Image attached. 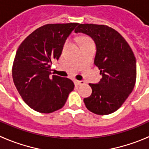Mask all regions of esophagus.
<instances>
[{"mask_svg":"<svg viewBox=\"0 0 149 149\" xmlns=\"http://www.w3.org/2000/svg\"><path fill=\"white\" fill-rule=\"evenodd\" d=\"M74 84H75L76 85H77V86H81V85H83V84H85V81H77V80H75V81H74Z\"/></svg>","mask_w":149,"mask_h":149,"instance_id":"34e87169","label":"esophagus"}]
</instances>
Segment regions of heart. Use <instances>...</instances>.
<instances>
[{
	"instance_id": "obj_1",
	"label": "heart",
	"mask_w": 149,
	"mask_h": 149,
	"mask_svg": "<svg viewBox=\"0 0 149 149\" xmlns=\"http://www.w3.org/2000/svg\"><path fill=\"white\" fill-rule=\"evenodd\" d=\"M80 42H81V44L83 45V44H86V43L92 42V40H91L89 37L83 36V37H81V39H80Z\"/></svg>"
}]
</instances>
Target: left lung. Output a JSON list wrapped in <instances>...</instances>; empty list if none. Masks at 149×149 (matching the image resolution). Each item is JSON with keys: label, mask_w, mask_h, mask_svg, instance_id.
I'll list each match as a JSON object with an SVG mask.
<instances>
[{"label": "left lung", "mask_w": 149, "mask_h": 149, "mask_svg": "<svg viewBox=\"0 0 149 149\" xmlns=\"http://www.w3.org/2000/svg\"><path fill=\"white\" fill-rule=\"evenodd\" d=\"M74 32L94 40V63L102 75L98 84H89L92 95L84 98V104L97 115L112 113L125 101L136 83V58L132 50L119 33L107 25L80 24Z\"/></svg>", "instance_id": "1"}]
</instances>
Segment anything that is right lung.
I'll return each instance as SVG.
<instances>
[{"label":"right lung","instance_id":"obj_1","mask_svg":"<svg viewBox=\"0 0 149 149\" xmlns=\"http://www.w3.org/2000/svg\"><path fill=\"white\" fill-rule=\"evenodd\" d=\"M78 23L48 24L34 30L17 50L13 79L24 101L36 111L50 113L65 105L74 87L66 77L51 74L68 36Z\"/></svg>","mask_w":149,"mask_h":149}]
</instances>
